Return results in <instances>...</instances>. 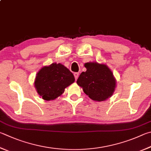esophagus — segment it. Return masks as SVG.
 <instances>
[{
  "mask_svg": "<svg viewBox=\"0 0 151 151\" xmlns=\"http://www.w3.org/2000/svg\"><path fill=\"white\" fill-rule=\"evenodd\" d=\"M78 73H74V76H75V80H76V79L78 78Z\"/></svg>",
  "mask_w": 151,
  "mask_h": 151,
  "instance_id": "obj_1",
  "label": "esophagus"
}]
</instances>
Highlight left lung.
Segmentation results:
<instances>
[{
	"instance_id": "obj_1",
	"label": "left lung",
	"mask_w": 151,
	"mask_h": 151,
	"mask_svg": "<svg viewBox=\"0 0 151 151\" xmlns=\"http://www.w3.org/2000/svg\"><path fill=\"white\" fill-rule=\"evenodd\" d=\"M84 67L86 70L81 74L76 83L85 94L96 102L110 98L115 91L116 81L108 67L97 62L86 63Z\"/></svg>"
}]
</instances>
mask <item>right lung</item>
Listing matches in <instances>:
<instances>
[{
	"label": "right lung",
	"mask_w": 151,
	"mask_h": 151,
	"mask_svg": "<svg viewBox=\"0 0 151 151\" xmlns=\"http://www.w3.org/2000/svg\"><path fill=\"white\" fill-rule=\"evenodd\" d=\"M73 74L61 63L42 67L35 76L34 85L43 100H53L64 92L65 88L75 82Z\"/></svg>",
	"instance_id": "right-lung-1"
}]
</instances>
